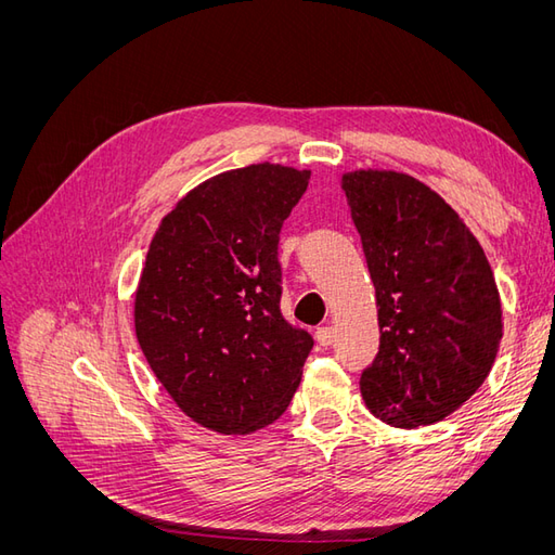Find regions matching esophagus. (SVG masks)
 Returning <instances> with one entry per match:
<instances>
[{
    "mask_svg": "<svg viewBox=\"0 0 555 555\" xmlns=\"http://www.w3.org/2000/svg\"><path fill=\"white\" fill-rule=\"evenodd\" d=\"M314 338H317L319 347H328L333 343V328L331 326H319L314 331Z\"/></svg>",
    "mask_w": 555,
    "mask_h": 555,
    "instance_id": "obj_1",
    "label": "esophagus"
}]
</instances>
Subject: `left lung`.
I'll list each match as a JSON object with an SVG mask.
<instances>
[{"mask_svg": "<svg viewBox=\"0 0 555 555\" xmlns=\"http://www.w3.org/2000/svg\"><path fill=\"white\" fill-rule=\"evenodd\" d=\"M377 298L361 396L384 424L440 422L483 384L502 338L495 278L442 196L396 171L343 176Z\"/></svg>", "mask_w": 555, "mask_h": 555, "instance_id": "obj_1", "label": "left lung"}]
</instances>
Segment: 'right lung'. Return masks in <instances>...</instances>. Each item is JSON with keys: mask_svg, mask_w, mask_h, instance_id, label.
I'll list each match as a JSON object with an SVG mask.
<instances>
[{"mask_svg": "<svg viewBox=\"0 0 555 555\" xmlns=\"http://www.w3.org/2000/svg\"><path fill=\"white\" fill-rule=\"evenodd\" d=\"M310 171L251 164L198 184L164 217L133 306L164 389L196 424L241 435L289 408L314 345L282 317L280 231Z\"/></svg>", "mask_w": 555, "mask_h": 555, "instance_id": "1", "label": "right lung"}]
</instances>
